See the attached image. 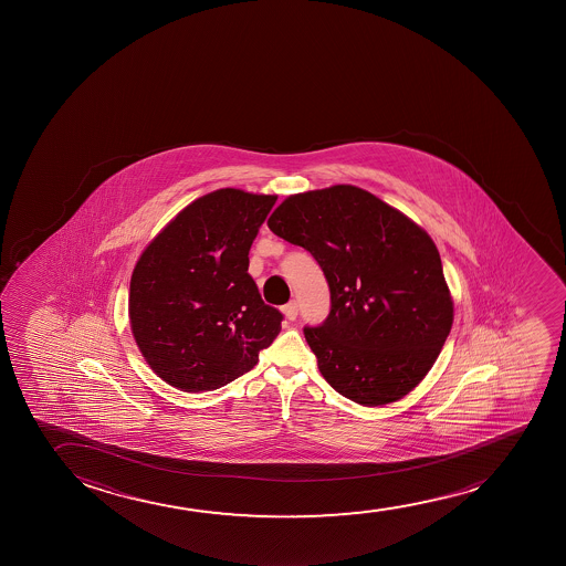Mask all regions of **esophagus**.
Instances as JSON below:
<instances>
[{
	"instance_id": "34e87169",
	"label": "esophagus",
	"mask_w": 566,
	"mask_h": 566,
	"mask_svg": "<svg viewBox=\"0 0 566 566\" xmlns=\"http://www.w3.org/2000/svg\"><path fill=\"white\" fill-rule=\"evenodd\" d=\"M283 314H285L289 322L296 319V316H298V304H296V301H291L289 304H285V306H283Z\"/></svg>"
}]
</instances>
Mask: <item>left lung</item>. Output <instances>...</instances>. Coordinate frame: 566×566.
<instances>
[{
  "mask_svg": "<svg viewBox=\"0 0 566 566\" xmlns=\"http://www.w3.org/2000/svg\"><path fill=\"white\" fill-rule=\"evenodd\" d=\"M268 227L308 250L329 285L324 324L304 327L325 381L364 407L412 391L452 325L451 293L430 234L353 185L293 195Z\"/></svg>",
  "mask_w": 566,
  "mask_h": 566,
  "instance_id": "1",
  "label": "left lung"
}]
</instances>
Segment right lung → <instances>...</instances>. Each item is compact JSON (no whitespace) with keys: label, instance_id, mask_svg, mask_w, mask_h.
<instances>
[{"label":"right lung","instance_id":"right-lung-1","mask_svg":"<svg viewBox=\"0 0 566 566\" xmlns=\"http://www.w3.org/2000/svg\"><path fill=\"white\" fill-rule=\"evenodd\" d=\"M277 197L219 189L189 203L138 258L128 317L166 384L213 391L247 374L280 335L249 273V252Z\"/></svg>","mask_w":566,"mask_h":566}]
</instances>
